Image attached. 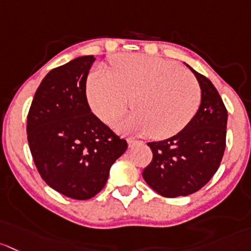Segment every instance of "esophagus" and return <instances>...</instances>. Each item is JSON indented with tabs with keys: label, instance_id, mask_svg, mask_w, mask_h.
Instances as JSON below:
<instances>
[{
	"label": "esophagus",
	"instance_id": "1",
	"mask_svg": "<svg viewBox=\"0 0 251 251\" xmlns=\"http://www.w3.org/2000/svg\"><path fill=\"white\" fill-rule=\"evenodd\" d=\"M127 143H128V147L129 148H132V147H134V145H137V144H140V143L142 142H139V140H135V139H127Z\"/></svg>",
	"mask_w": 251,
	"mask_h": 251
}]
</instances>
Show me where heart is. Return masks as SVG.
Listing matches in <instances>:
<instances>
[{
	"label": "heart",
	"mask_w": 251,
	"mask_h": 251,
	"mask_svg": "<svg viewBox=\"0 0 251 251\" xmlns=\"http://www.w3.org/2000/svg\"><path fill=\"white\" fill-rule=\"evenodd\" d=\"M87 100L94 113L109 126L126 114L132 100L135 112L123 124L124 129L166 139L193 118L201 88L174 61L128 52L112 58L111 73L97 68L90 74Z\"/></svg>",
	"instance_id": "obj_1"
}]
</instances>
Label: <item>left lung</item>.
<instances>
[{
    "label": "left lung",
    "mask_w": 251,
    "mask_h": 251,
    "mask_svg": "<svg viewBox=\"0 0 251 251\" xmlns=\"http://www.w3.org/2000/svg\"><path fill=\"white\" fill-rule=\"evenodd\" d=\"M188 68L201 87L199 111L176 135L148 143L152 160L143 171L145 182L169 199L201 190L218 170L226 149V106L213 83Z\"/></svg>",
    "instance_id": "8db88e82"
}]
</instances>
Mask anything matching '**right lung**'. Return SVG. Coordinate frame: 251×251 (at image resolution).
Returning a JSON list of instances; mask_svg holds the SVG:
<instances>
[{
	"mask_svg": "<svg viewBox=\"0 0 251 251\" xmlns=\"http://www.w3.org/2000/svg\"><path fill=\"white\" fill-rule=\"evenodd\" d=\"M94 55L52 69L40 82L27 118L28 144L43 180L75 200L96 196L128 144L91 112L86 97Z\"/></svg>",
	"mask_w": 251,
	"mask_h": 251,
	"instance_id": "right-lung-1",
	"label": "right lung"
}]
</instances>
